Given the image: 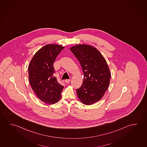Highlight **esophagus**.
I'll use <instances>...</instances> for the list:
<instances>
[{
	"mask_svg": "<svg viewBox=\"0 0 147 147\" xmlns=\"http://www.w3.org/2000/svg\"><path fill=\"white\" fill-rule=\"evenodd\" d=\"M70 79H66V80H65V82L66 83H68L69 82H70Z\"/></svg>",
	"mask_w": 147,
	"mask_h": 147,
	"instance_id": "1",
	"label": "esophagus"
}]
</instances>
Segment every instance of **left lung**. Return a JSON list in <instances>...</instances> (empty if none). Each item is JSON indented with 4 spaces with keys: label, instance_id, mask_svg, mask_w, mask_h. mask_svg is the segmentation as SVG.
I'll list each match as a JSON object with an SVG mask.
<instances>
[{
    "label": "left lung",
    "instance_id": "1",
    "mask_svg": "<svg viewBox=\"0 0 147 147\" xmlns=\"http://www.w3.org/2000/svg\"><path fill=\"white\" fill-rule=\"evenodd\" d=\"M70 50L77 57L84 73L82 86L77 90L80 101L92 105L103 97L110 84L111 72L106 60L96 48L76 45Z\"/></svg>",
    "mask_w": 147,
    "mask_h": 147
}]
</instances>
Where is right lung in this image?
<instances>
[{
    "instance_id": "1",
    "label": "right lung",
    "mask_w": 147,
    "mask_h": 147,
    "mask_svg": "<svg viewBox=\"0 0 147 147\" xmlns=\"http://www.w3.org/2000/svg\"><path fill=\"white\" fill-rule=\"evenodd\" d=\"M61 45L48 44L36 52L28 66L30 85L39 99L47 105L57 103L64 86L53 76V63L64 48Z\"/></svg>"
}]
</instances>
